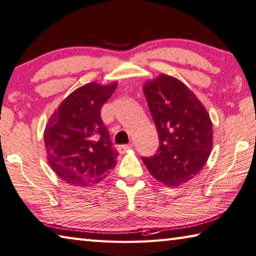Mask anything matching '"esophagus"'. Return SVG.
<instances>
[{
    "mask_svg": "<svg viewBox=\"0 0 256 256\" xmlns=\"http://www.w3.org/2000/svg\"><path fill=\"white\" fill-rule=\"evenodd\" d=\"M132 147V144H129V145H120V146H118V152H119V153H124L126 150H130Z\"/></svg>",
    "mask_w": 256,
    "mask_h": 256,
    "instance_id": "34e87169",
    "label": "esophagus"
}]
</instances>
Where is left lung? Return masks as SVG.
I'll use <instances>...</instances> for the list:
<instances>
[{"mask_svg": "<svg viewBox=\"0 0 256 256\" xmlns=\"http://www.w3.org/2000/svg\"><path fill=\"white\" fill-rule=\"evenodd\" d=\"M144 93L160 138L158 153L142 158L152 176L168 186L196 176L212 148V124L194 92L172 76L145 83Z\"/></svg>", "mask_w": 256, "mask_h": 256, "instance_id": "1", "label": "left lung"}]
</instances>
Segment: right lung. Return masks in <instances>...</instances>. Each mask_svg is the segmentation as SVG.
Segmentation results:
<instances>
[{
	"instance_id": "right-lung-1",
	"label": "right lung",
	"mask_w": 256,
	"mask_h": 256,
	"mask_svg": "<svg viewBox=\"0 0 256 256\" xmlns=\"http://www.w3.org/2000/svg\"><path fill=\"white\" fill-rule=\"evenodd\" d=\"M116 85H83L72 92L48 120L44 134L48 162L70 186L96 184L116 166L119 153L101 119V108Z\"/></svg>"
}]
</instances>
